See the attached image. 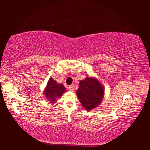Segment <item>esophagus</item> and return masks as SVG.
I'll list each match as a JSON object with an SVG mask.
<instances>
[{
	"mask_svg": "<svg viewBox=\"0 0 150 150\" xmlns=\"http://www.w3.org/2000/svg\"><path fill=\"white\" fill-rule=\"evenodd\" d=\"M68 89H69V91H73V86H72V85L69 86L68 87Z\"/></svg>",
	"mask_w": 150,
	"mask_h": 150,
	"instance_id": "1",
	"label": "esophagus"
}]
</instances>
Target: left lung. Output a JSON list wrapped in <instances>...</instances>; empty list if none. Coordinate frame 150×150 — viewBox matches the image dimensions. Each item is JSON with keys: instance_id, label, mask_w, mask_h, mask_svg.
<instances>
[{"instance_id": "8db88e82", "label": "left lung", "mask_w": 150, "mask_h": 150, "mask_svg": "<svg viewBox=\"0 0 150 150\" xmlns=\"http://www.w3.org/2000/svg\"><path fill=\"white\" fill-rule=\"evenodd\" d=\"M76 94L84 110L90 111L102 103L104 96V88L97 78L87 76L79 82Z\"/></svg>"}]
</instances>
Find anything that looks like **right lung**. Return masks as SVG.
Returning <instances> with one entry per match:
<instances>
[{
    "instance_id": "add662e5",
    "label": "right lung",
    "mask_w": 150,
    "mask_h": 150,
    "mask_svg": "<svg viewBox=\"0 0 150 150\" xmlns=\"http://www.w3.org/2000/svg\"><path fill=\"white\" fill-rule=\"evenodd\" d=\"M66 91L62 84L58 83L56 81L53 80L52 77H51L47 81L46 86L44 88L43 92L44 97L49 101V103L54 104L57 98L61 97Z\"/></svg>"
}]
</instances>
